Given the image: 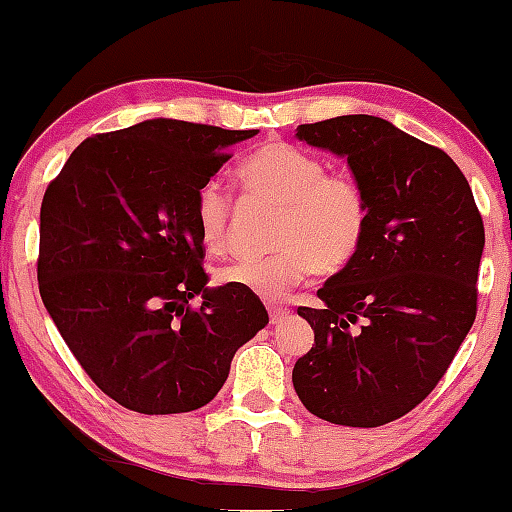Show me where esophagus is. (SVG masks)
I'll use <instances>...</instances> for the list:
<instances>
[{
	"label": "esophagus",
	"mask_w": 512,
	"mask_h": 512,
	"mask_svg": "<svg viewBox=\"0 0 512 512\" xmlns=\"http://www.w3.org/2000/svg\"><path fill=\"white\" fill-rule=\"evenodd\" d=\"M268 317H271V324H280L287 317L285 307H275V304H268Z\"/></svg>",
	"instance_id": "esophagus-1"
}]
</instances>
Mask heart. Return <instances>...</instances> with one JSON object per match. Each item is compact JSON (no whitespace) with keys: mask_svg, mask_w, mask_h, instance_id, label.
Masks as SVG:
<instances>
[{"mask_svg":"<svg viewBox=\"0 0 512 512\" xmlns=\"http://www.w3.org/2000/svg\"><path fill=\"white\" fill-rule=\"evenodd\" d=\"M237 176L246 191L280 205L273 229L278 249L268 256L237 258L217 273L220 283L275 302L317 268L336 273L358 256L370 205L348 174L326 171L317 154L290 142H266L239 164ZM195 229L208 254L227 249L232 198L222 183H203L195 195Z\"/></svg>","mask_w":512,"mask_h":512,"instance_id":"b5f03b06","label":"heart"}]
</instances>
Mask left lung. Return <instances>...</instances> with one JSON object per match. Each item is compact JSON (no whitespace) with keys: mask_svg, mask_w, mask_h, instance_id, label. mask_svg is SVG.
<instances>
[{"mask_svg":"<svg viewBox=\"0 0 512 512\" xmlns=\"http://www.w3.org/2000/svg\"><path fill=\"white\" fill-rule=\"evenodd\" d=\"M297 137L348 159L370 222L358 256L319 287L324 304L297 307L314 346L292 384L324 421L384 426L433 392L472 329L481 212L459 166L389 120L338 116Z\"/></svg>","mask_w":512,"mask_h":512,"instance_id":"8db88e82","label":"left lung"}]
</instances>
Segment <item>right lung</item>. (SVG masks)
<instances>
[{
  "label": "right lung",
  "mask_w": 512,
  "mask_h": 512,
  "mask_svg": "<svg viewBox=\"0 0 512 512\" xmlns=\"http://www.w3.org/2000/svg\"><path fill=\"white\" fill-rule=\"evenodd\" d=\"M254 135L169 118L101 132L43 195L40 297L91 382L125 409H200L268 324L251 292L205 287L195 229V195Z\"/></svg>",
  "instance_id": "right-lung-1"
}]
</instances>
